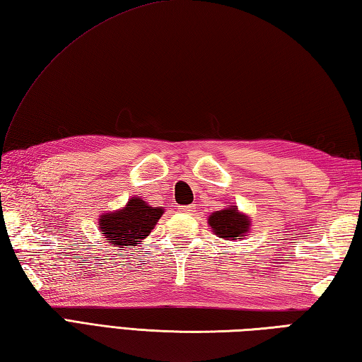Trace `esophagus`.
<instances>
[{
  "label": "esophagus",
  "instance_id": "34e87169",
  "mask_svg": "<svg viewBox=\"0 0 362 362\" xmlns=\"http://www.w3.org/2000/svg\"><path fill=\"white\" fill-rule=\"evenodd\" d=\"M180 211H183V213H193L194 211V206L193 205H185V206H182Z\"/></svg>",
  "mask_w": 362,
  "mask_h": 362
}]
</instances>
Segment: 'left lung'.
<instances>
[{"instance_id":"obj_1","label":"left lung","mask_w":362,"mask_h":362,"mask_svg":"<svg viewBox=\"0 0 362 362\" xmlns=\"http://www.w3.org/2000/svg\"><path fill=\"white\" fill-rule=\"evenodd\" d=\"M211 232L226 241L243 240L252 227L249 214L238 210L236 205H227L226 209L214 211L209 218Z\"/></svg>"}]
</instances>
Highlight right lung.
Masks as SVG:
<instances>
[{
	"label": "right lung",
	"mask_w": 362,
	"mask_h": 362,
	"mask_svg": "<svg viewBox=\"0 0 362 362\" xmlns=\"http://www.w3.org/2000/svg\"><path fill=\"white\" fill-rule=\"evenodd\" d=\"M163 213V206H152L144 199L135 196L130 197L119 210L103 213L98 219V226L105 238L104 241L122 250L124 245L143 243Z\"/></svg>",
	"instance_id": "obj_1"
}]
</instances>
